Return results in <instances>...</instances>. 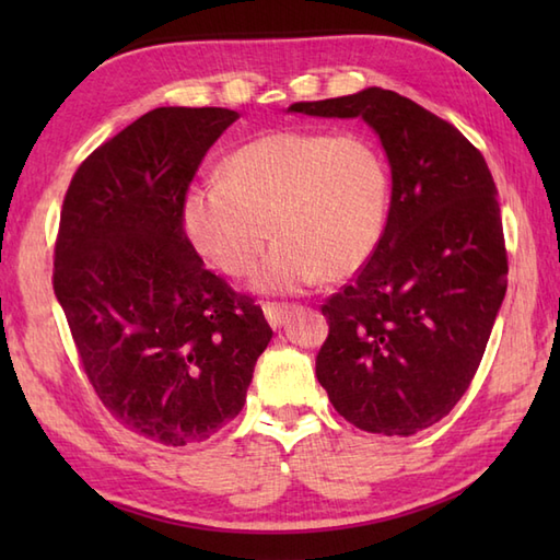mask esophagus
<instances>
[{
  "instance_id": "esophagus-1",
  "label": "esophagus",
  "mask_w": 560,
  "mask_h": 560,
  "mask_svg": "<svg viewBox=\"0 0 560 560\" xmlns=\"http://www.w3.org/2000/svg\"><path fill=\"white\" fill-rule=\"evenodd\" d=\"M261 311H265V317L271 327H281V325H287L291 305L289 303H261Z\"/></svg>"
}]
</instances>
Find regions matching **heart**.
Masks as SVG:
<instances>
[{"mask_svg": "<svg viewBox=\"0 0 560 560\" xmlns=\"http://www.w3.org/2000/svg\"><path fill=\"white\" fill-rule=\"evenodd\" d=\"M389 207L385 156L365 135L277 129L235 149L223 177L187 189L183 229L201 257L243 277L279 237L253 287L299 293L347 279L383 241Z\"/></svg>", "mask_w": 560, "mask_h": 560, "instance_id": "1", "label": "heart"}]
</instances>
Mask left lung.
Returning a JSON list of instances; mask_svg holds the SVG:
<instances>
[{"instance_id": "1", "label": "left lung", "mask_w": 560, "mask_h": 560, "mask_svg": "<svg viewBox=\"0 0 560 560\" xmlns=\"http://www.w3.org/2000/svg\"><path fill=\"white\" fill-rule=\"evenodd\" d=\"M289 113L363 117L392 171L373 257L323 305L315 373L355 428L413 435L452 411L483 359L508 289L493 175L457 127L395 91L293 103Z\"/></svg>"}]
</instances>
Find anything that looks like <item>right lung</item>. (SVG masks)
I'll return each instance as SVG.
<instances>
[{"instance_id": "obj_1", "label": "right lung", "mask_w": 560, "mask_h": 560, "mask_svg": "<svg viewBox=\"0 0 560 560\" xmlns=\"http://www.w3.org/2000/svg\"><path fill=\"white\" fill-rule=\"evenodd\" d=\"M229 108H156L83 161L65 195L52 287L98 399L153 443H201L241 413L271 327L211 273L183 199Z\"/></svg>"}]
</instances>
